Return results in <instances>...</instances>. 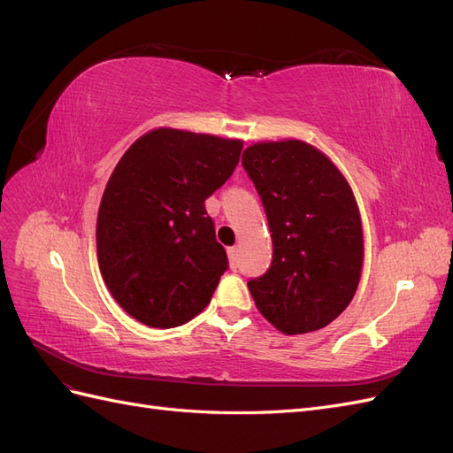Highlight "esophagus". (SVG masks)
Listing matches in <instances>:
<instances>
[{
  "instance_id": "1",
  "label": "esophagus",
  "mask_w": 453,
  "mask_h": 453,
  "mask_svg": "<svg viewBox=\"0 0 453 453\" xmlns=\"http://www.w3.org/2000/svg\"><path fill=\"white\" fill-rule=\"evenodd\" d=\"M228 260H230V266L232 268H238L240 266V250L238 248H230L228 250Z\"/></svg>"
}]
</instances>
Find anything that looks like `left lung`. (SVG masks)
Returning <instances> with one entry per match:
<instances>
[{
  "label": "left lung",
  "mask_w": 453,
  "mask_h": 453,
  "mask_svg": "<svg viewBox=\"0 0 453 453\" xmlns=\"http://www.w3.org/2000/svg\"><path fill=\"white\" fill-rule=\"evenodd\" d=\"M242 166L263 202L272 265L248 281L258 311L283 334L319 331L348 308L363 266V228L344 175L298 142L255 143Z\"/></svg>",
  "instance_id": "1"
}]
</instances>
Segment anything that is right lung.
I'll return each mask as SVG.
<instances>
[{
	"instance_id": "add662e5",
	"label": "right lung",
	"mask_w": 453,
	"mask_h": 453,
	"mask_svg": "<svg viewBox=\"0 0 453 453\" xmlns=\"http://www.w3.org/2000/svg\"><path fill=\"white\" fill-rule=\"evenodd\" d=\"M242 147L158 128L119 160L102 196L96 245L109 293L134 319L173 328L210 304L228 258L203 202L226 183Z\"/></svg>"
}]
</instances>
